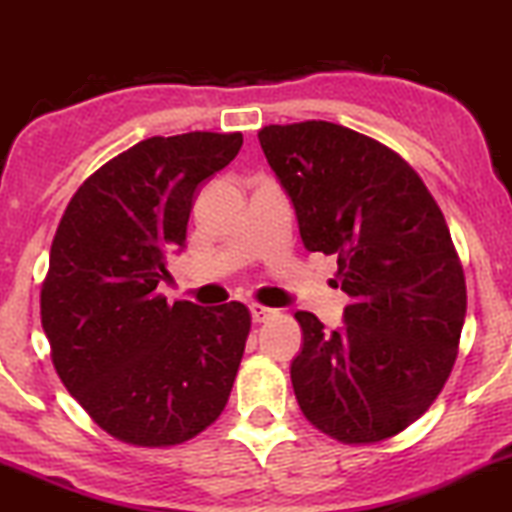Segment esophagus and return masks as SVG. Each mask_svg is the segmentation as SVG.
I'll return each instance as SVG.
<instances>
[{
	"instance_id": "1",
	"label": "esophagus",
	"mask_w": 512,
	"mask_h": 512,
	"mask_svg": "<svg viewBox=\"0 0 512 512\" xmlns=\"http://www.w3.org/2000/svg\"><path fill=\"white\" fill-rule=\"evenodd\" d=\"M250 313H252V321L255 323H265V321H270V318H275V315H278V310L255 303V305H250Z\"/></svg>"
}]
</instances>
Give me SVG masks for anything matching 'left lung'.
<instances>
[{
  "label": "left lung",
  "instance_id": "8db88e82",
  "mask_svg": "<svg viewBox=\"0 0 512 512\" xmlns=\"http://www.w3.org/2000/svg\"><path fill=\"white\" fill-rule=\"evenodd\" d=\"M257 138L305 250L336 255L351 298L346 326L331 333L308 310L295 313V399L343 444L394 437L444 389L465 323V272L442 209L396 151L338 123L265 126Z\"/></svg>",
  "mask_w": 512,
  "mask_h": 512
}]
</instances>
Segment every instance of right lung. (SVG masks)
Segmentation results:
<instances>
[{
	"label": "right lung",
	"mask_w": 512,
	"mask_h": 512,
	"mask_svg": "<svg viewBox=\"0 0 512 512\" xmlns=\"http://www.w3.org/2000/svg\"><path fill=\"white\" fill-rule=\"evenodd\" d=\"M240 148L242 133L146 138L90 174L57 224L40 293L52 364L121 442L181 444L227 407L250 310L166 303L156 288L184 247L197 186Z\"/></svg>",
	"instance_id": "right-lung-1"
}]
</instances>
